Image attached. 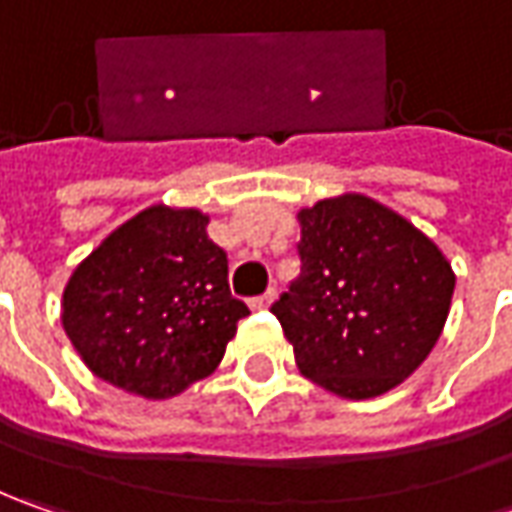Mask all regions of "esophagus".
I'll use <instances>...</instances> for the list:
<instances>
[{
  "label": "esophagus",
  "mask_w": 512,
  "mask_h": 512,
  "mask_svg": "<svg viewBox=\"0 0 512 512\" xmlns=\"http://www.w3.org/2000/svg\"><path fill=\"white\" fill-rule=\"evenodd\" d=\"M273 299H276V287H270L267 293H262V296H256V299H250V307H253V310H262V307L270 305Z\"/></svg>",
  "instance_id": "esophagus-1"
}]
</instances>
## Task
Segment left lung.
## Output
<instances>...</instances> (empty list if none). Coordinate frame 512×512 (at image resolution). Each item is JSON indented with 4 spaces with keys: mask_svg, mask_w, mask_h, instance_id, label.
I'll return each mask as SVG.
<instances>
[{
    "mask_svg": "<svg viewBox=\"0 0 512 512\" xmlns=\"http://www.w3.org/2000/svg\"><path fill=\"white\" fill-rule=\"evenodd\" d=\"M302 273L270 307L299 373L342 399H373L430 356L456 273L402 213L342 193L296 213Z\"/></svg>",
    "mask_w": 512,
    "mask_h": 512,
    "instance_id": "1",
    "label": "left lung"
}]
</instances>
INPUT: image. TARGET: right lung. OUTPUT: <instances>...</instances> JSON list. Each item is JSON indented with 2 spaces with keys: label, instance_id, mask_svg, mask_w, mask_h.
<instances>
[{
  "label": "right lung",
  "instance_id": "right-lung-1",
  "mask_svg": "<svg viewBox=\"0 0 512 512\" xmlns=\"http://www.w3.org/2000/svg\"><path fill=\"white\" fill-rule=\"evenodd\" d=\"M196 207L150 205L82 259L62 293V327L93 376L170 399L210 376L247 305Z\"/></svg>",
  "mask_w": 512,
  "mask_h": 512
}]
</instances>
